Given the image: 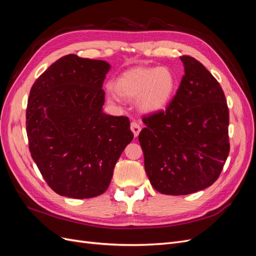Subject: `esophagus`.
Listing matches in <instances>:
<instances>
[{
  "instance_id": "1",
  "label": "esophagus",
  "mask_w": 256,
  "mask_h": 256,
  "mask_svg": "<svg viewBox=\"0 0 256 256\" xmlns=\"http://www.w3.org/2000/svg\"><path fill=\"white\" fill-rule=\"evenodd\" d=\"M130 129H131V131H132V132H134V136L136 138L138 136V134H140V131H141V127H140V125H138V122H131Z\"/></svg>"
}]
</instances>
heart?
Returning a JSON list of instances; mask_svg holds the SVG:
<instances>
[{"label":"heart","mask_w":256,"mask_h":256,"mask_svg":"<svg viewBox=\"0 0 256 256\" xmlns=\"http://www.w3.org/2000/svg\"><path fill=\"white\" fill-rule=\"evenodd\" d=\"M176 76L168 67H136L120 74L112 83L113 90L122 98L136 97L138 106L143 112L164 110L176 90ZM114 102L115 96H109Z\"/></svg>","instance_id":"b5f03b06"}]
</instances>
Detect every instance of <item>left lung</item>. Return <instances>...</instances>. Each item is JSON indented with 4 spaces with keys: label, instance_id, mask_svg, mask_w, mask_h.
I'll use <instances>...</instances> for the list:
<instances>
[{
    "label": "left lung",
    "instance_id": "left-lung-1",
    "mask_svg": "<svg viewBox=\"0 0 256 256\" xmlns=\"http://www.w3.org/2000/svg\"><path fill=\"white\" fill-rule=\"evenodd\" d=\"M164 111L143 116L145 172L162 194L186 196L218 180L230 152L228 108L219 82L194 58Z\"/></svg>",
    "mask_w": 256,
    "mask_h": 256
}]
</instances>
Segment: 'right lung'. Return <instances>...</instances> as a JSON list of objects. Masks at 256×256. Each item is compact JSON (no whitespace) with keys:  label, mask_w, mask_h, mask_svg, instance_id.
Returning <instances> with one entry per match:
<instances>
[{"label":"right lung","mask_w":256,"mask_h":256,"mask_svg":"<svg viewBox=\"0 0 256 256\" xmlns=\"http://www.w3.org/2000/svg\"><path fill=\"white\" fill-rule=\"evenodd\" d=\"M111 66L68 54L40 76L30 92L26 134L30 156L58 194H102L125 147L132 141L127 116L102 112V84Z\"/></svg>","instance_id":"obj_1"}]
</instances>
